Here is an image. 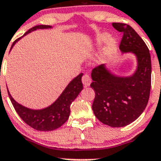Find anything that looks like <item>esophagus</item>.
Instances as JSON below:
<instances>
[{"mask_svg":"<svg viewBox=\"0 0 161 161\" xmlns=\"http://www.w3.org/2000/svg\"><path fill=\"white\" fill-rule=\"evenodd\" d=\"M91 81H92V80H91V77L89 75H87V74L84 75L83 77H82V83H83V85H85V87L89 86L91 84Z\"/></svg>","mask_w":161,"mask_h":161,"instance_id":"esophagus-1","label":"esophagus"}]
</instances>
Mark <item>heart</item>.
I'll list each match as a JSON object with an SVG mask.
<instances>
[{"instance_id":"obj_1","label":"heart","mask_w":161,"mask_h":161,"mask_svg":"<svg viewBox=\"0 0 161 161\" xmlns=\"http://www.w3.org/2000/svg\"><path fill=\"white\" fill-rule=\"evenodd\" d=\"M106 42L107 43L102 49L100 55V59L102 61H106L109 57H111L117 51V40L115 38H109V35L107 33H102L97 35L96 38V44L97 46L102 45Z\"/></svg>"}]
</instances>
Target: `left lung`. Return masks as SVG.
<instances>
[{"instance_id": "8db88e82", "label": "left lung", "mask_w": 161, "mask_h": 161, "mask_svg": "<svg viewBox=\"0 0 161 161\" xmlns=\"http://www.w3.org/2000/svg\"><path fill=\"white\" fill-rule=\"evenodd\" d=\"M112 25L123 33L119 49L137 59L136 72L129 76H116L105 64L93 68L91 88L95 91L92 109L98 120L112 127H123L141 115L148 102L152 63L149 50L136 31L124 23Z\"/></svg>"}]
</instances>
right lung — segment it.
I'll use <instances>...</instances> for the list:
<instances>
[{"label":"right lung","instance_id":"add662e5","mask_svg":"<svg viewBox=\"0 0 161 161\" xmlns=\"http://www.w3.org/2000/svg\"><path fill=\"white\" fill-rule=\"evenodd\" d=\"M48 28H52V26L47 25H35L26 31L23 36L38 29H48ZM22 37L18 38L13 42L10 50L14 46V44ZM82 76L83 73H80L76 77L74 78L68 84V86L65 88L63 93H61L56 101L53 102L51 106L44 109H32L25 107L14 100L8 90V97L18 114L26 124L37 130H41V131L53 130L60 127L69 118L71 104L83 89V84L81 82Z\"/></svg>","mask_w":161,"mask_h":161}]
</instances>
